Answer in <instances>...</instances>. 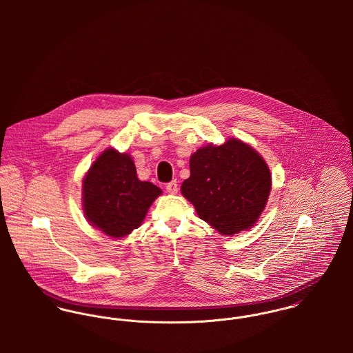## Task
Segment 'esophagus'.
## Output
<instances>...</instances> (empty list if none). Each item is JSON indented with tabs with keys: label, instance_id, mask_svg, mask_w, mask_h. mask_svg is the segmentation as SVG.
Instances as JSON below:
<instances>
[{
	"label": "esophagus",
	"instance_id": "esophagus-1",
	"mask_svg": "<svg viewBox=\"0 0 353 353\" xmlns=\"http://www.w3.org/2000/svg\"><path fill=\"white\" fill-rule=\"evenodd\" d=\"M165 190H167L170 194H176V193H178V183H176V181H171L170 183H167Z\"/></svg>",
	"mask_w": 353,
	"mask_h": 353
}]
</instances>
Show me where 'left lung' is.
I'll use <instances>...</instances> for the list:
<instances>
[{
	"label": "left lung",
	"mask_w": 353,
	"mask_h": 353,
	"mask_svg": "<svg viewBox=\"0 0 353 353\" xmlns=\"http://www.w3.org/2000/svg\"><path fill=\"white\" fill-rule=\"evenodd\" d=\"M272 175L262 156L238 139L206 145L190 157V176L181 192L197 214L221 235L256 223L269 199Z\"/></svg>",
	"instance_id": "left-lung-1"
}]
</instances>
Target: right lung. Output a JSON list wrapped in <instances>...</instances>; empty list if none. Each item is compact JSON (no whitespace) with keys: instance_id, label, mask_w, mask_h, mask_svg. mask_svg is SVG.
<instances>
[{"instance_id":"obj_1","label":"right lung","mask_w":353,"mask_h":353,"mask_svg":"<svg viewBox=\"0 0 353 353\" xmlns=\"http://www.w3.org/2000/svg\"><path fill=\"white\" fill-rule=\"evenodd\" d=\"M161 190L137 178L130 154L101 152L83 181V210L91 225L122 238L139 228Z\"/></svg>"}]
</instances>
